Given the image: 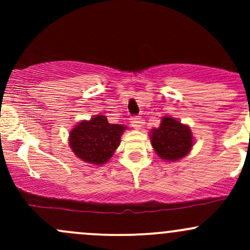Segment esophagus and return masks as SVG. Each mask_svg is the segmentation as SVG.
Wrapping results in <instances>:
<instances>
[{"mask_svg": "<svg viewBox=\"0 0 250 250\" xmlns=\"http://www.w3.org/2000/svg\"><path fill=\"white\" fill-rule=\"evenodd\" d=\"M130 125H132L134 129H141V127H143V120L139 117H132L130 118Z\"/></svg>", "mask_w": 250, "mask_h": 250, "instance_id": "34e87169", "label": "esophagus"}]
</instances>
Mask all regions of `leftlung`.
Listing matches in <instances>:
<instances>
[{
    "label": "left lung",
    "instance_id": "left-lung-1",
    "mask_svg": "<svg viewBox=\"0 0 250 250\" xmlns=\"http://www.w3.org/2000/svg\"><path fill=\"white\" fill-rule=\"evenodd\" d=\"M150 140L158 157L166 162H175L188 156L195 141L191 128L170 116L162 117L160 127L150 130Z\"/></svg>",
    "mask_w": 250,
    "mask_h": 250
}]
</instances>
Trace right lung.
I'll use <instances>...</instances> for the list:
<instances>
[{"label": "right lung", "mask_w": 250, "mask_h": 250, "mask_svg": "<svg viewBox=\"0 0 250 250\" xmlns=\"http://www.w3.org/2000/svg\"><path fill=\"white\" fill-rule=\"evenodd\" d=\"M125 125H111L106 116L95 115L78 122L69 133V146L77 158L93 166H103L120 146Z\"/></svg>", "instance_id": "right-lung-1"}]
</instances>
